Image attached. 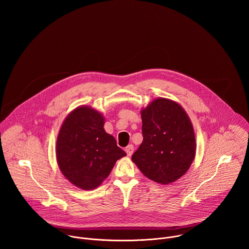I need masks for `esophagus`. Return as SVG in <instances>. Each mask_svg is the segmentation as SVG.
Masks as SVG:
<instances>
[{
  "label": "esophagus",
  "mask_w": 249,
  "mask_h": 249,
  "mask_svg": "<svg viewBox=\"0 0 249 249\" xmlns=\"http://www.w3.org/2000/svg\"><path fill=\"white\" fill-rule=\"evenodd\" d=\"M125 152L127 154V156H131L132 153H133V150H134V147L132 144H128L126 147H125Z\"/></svg>",
  "instance_id": "34e87169"
}]
</instances>
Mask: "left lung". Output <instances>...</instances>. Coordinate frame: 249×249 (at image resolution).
Segmentation results:
<instances>
[{"label": "left lung", "mask_w": 249, "mask_h": 249, "mask_svg": "<svg viewBox=\"0 0 249 249\" xmlns=\"http://www.w3.org/2000/svg\"><path fill=\"white\" fill-rule=\"evenodd\" d=\"M142 143L132 155L142 175L167 185L183 177L196 149L192 122L179 104L158 98L141 110Z\"/></svg>", "instance_id": "1"}]
</instances>
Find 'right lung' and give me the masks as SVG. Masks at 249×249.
<instances>
[{"mask_svg": "<svg viewBox=\"0 0 249 249\" xmlns=\"http://www.w3.org/2000/svg\"><path fill=\"white\" fill-rule=\"evenodd\" d=\"M104 125L101 112L81 106L68 114L59 129L56 140L59 170L79 189L88 191L99 187L117 160L126 155Z\"/></svg>", "mask_w": 249, "mask_h": 249, "instance_id": "add662e5", "label": "right lung"}]
</instances>
